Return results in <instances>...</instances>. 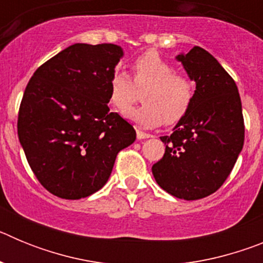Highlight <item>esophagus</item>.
Segmentation results:
<instances>
[{"label": "esophagus", "mask_w": 263, "mask_h": 263, "mask_svg": "<svg viewBox=\"0 0 263 263\" xmlns=\"http://www.w3.org/2000/svg\"><path fill=\"white\" fill-rule=\"evenodd\" d=\"M152 134L148 133H143L141 130H137V138L138 139H146V138H152Z\"/></svg>", "instance_id": "obj_1"}]
</instances>
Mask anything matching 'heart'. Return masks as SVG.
<instances>
[{
    "label": "heart",
    "instance_id": "heart-1",
    "mask_svg": "<svg viewBox=\"0 0 263 263\" xmlns=\"http://www.w3.org/2000/svg\"><path fill=\"white\" fill-rule=\"evenodd\" d=\"M133 71L134 81L124 71H116L109 81V100L121 115H126L139 100V90L145 89V105L129 113L139 126L174 125L187 115L195 97L191 78L176 73L173 64L154 50L137 58Z\"/></svg>",
    "mask_w": 263,
    "mask_h": 263
}]
</instances>
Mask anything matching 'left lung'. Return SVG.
<instances>
[{
	"label": "left lung",
	"instance_id": "8db88e82",
	"mask_svg": "<svg viewBox=\"0 0 263 263\" xmlns=\"http://www.w3.org/2000/svg\"><path fill=\"white\" fill-rule=\"evenodd\" d=\"M176 60L196 84L194 103L173 134L160 137L166 152L152 171L170 195L197 200L217 191L233 170L245 139L242 105L234 80L208 51L195 46Z\"/></svg>",
	"mask_w": 263,
	"mask_h": 263
}]
</instances>
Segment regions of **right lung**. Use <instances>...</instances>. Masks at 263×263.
<instances>
[{"label": "right lung", "instance_id": "right-lung-1", "mask_svg": "<svg viewBox=\"0 0 263 263\" xmlns=\"http://www.w3.org/2000/svg\"><path fill=\"white\" fill-rule=\"evenodd\" d=\"M124 51L111 43H75L30 79L18 113V138L41 184L78 200L108 182L136 130L109 111V81Z\"/></svg>", "mask_w": 263, "mask_h": 263}]
</instances>
